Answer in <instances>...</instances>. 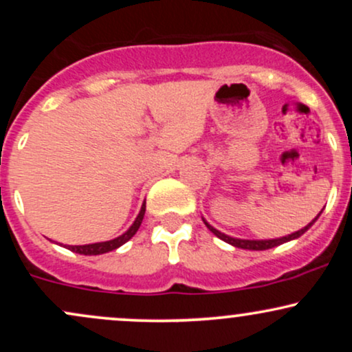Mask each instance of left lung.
I'll list each match as a JSON object with an SVG mask.
<instances>
[{
	"label": "left lung",
	"mask_w": 352,
	"mask_h": 352,
	"mask_svg": "<svg viewBox=\"0 0 352 352\" xmlns=\"http://www.w3.org/2000/svg\"><path fill=\"white\" fill-rule=\"evenodd\" d=\"M319 215H321V212H319ZM318 217L314 218V220H311L305 228L298 230V232L292 233V235H286V236H281V238H272V240H245V238H235V236L225 235V233H221L220 230H217L215 227H212V225H210L208 221L205 220V218H204V223L207 225V228L213 233V235L220 238V240H223L225 243H228V245H232V246H236V248H243V250H270V248H274V246H278V245L286 243V241H292V240H296V238H300L302 233H306L311 227H313V223L318 220Z\"/></svg>",
	"instance_id": "1"
}]
</instances>
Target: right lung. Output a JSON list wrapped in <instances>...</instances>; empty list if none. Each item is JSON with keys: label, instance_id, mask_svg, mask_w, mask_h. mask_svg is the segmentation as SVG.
Masks as SVG:
<instances>
[{"label": "right lung", "instance_id": "1", "mask_svg": "<svg viewBox=\"0 0 352 352\" xmlns=\"http://www.w3.org/2000/svg\"><path fill=\"white\" fill-rule=\"evenodd\" d=\"M144 215H145V201L142 204V208H140L139 215H137L134 223H132L131 227H129L127 232H124L122 235H119L117 238H112V240H107V241H99V243L66 245L64 248L71 250V252L79 253V254H89V256H92V254H102V253L114 252V250L119 248V246H122L124 243H127V241L135 235L137 230H139V227H140V223H142Z\"/></svg>", "mask_w": 352, "mask_h": 352}]
</instances>
